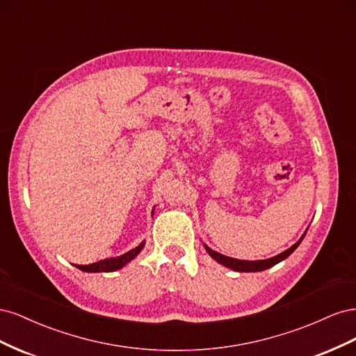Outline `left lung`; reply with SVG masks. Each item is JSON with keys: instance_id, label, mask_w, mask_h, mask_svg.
Instances as JSON below:
<instances>
[{"instance_id": "1", "label": "left lung", "mask_w": 356, "mask_h": 356, "mask_svg": "<svg viewBox=\"0 0 356 356\" xmlns=\"http://www.w3.org/2000/svg\"><path fill=\"white\" fill-rule=\"evenodd\" d=\"M306 236V233L301 236V239L298 242H296L293 246L288 248L286 251L277 254L272 258H267V260H257V261H246V260H238V258H232V257H225L217 251L211 250V248L208 245H204V250H207V252L213 258L215 261H218L220 264L225 266L232 268V270H236V272H261V270H266V268H270L273 267L275 264L281 263L282 260H285L286 257H289L291 254H293L296 251V248L300 245V242L303 241V238Z\"/></svg>"}]
</instances>
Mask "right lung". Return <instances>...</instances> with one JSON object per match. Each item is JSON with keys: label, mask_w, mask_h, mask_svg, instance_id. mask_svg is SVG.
<instances>
[{"label": "right lung", "mask_w": 356, "mask_h": 356, "mask_svg": "<svg viewBox=\"0 0 356 356\" xmlns=\"http://www.w3.org/2000/svg\"><path fill=\"white\" fill-rule=\"evenodd\" d=\"M144 245H145V242L139 243L136 248H134V250H131V251L120 255V257L105 258V260L96 261L93 264H86V266L75 264V267L80 268V270H83V272H90V273H95V272H114V270H118V268H122L123 266H126L129 261H132L134 258L139 252H141Z\"/></svg>", "instance_id": "1"}]
</instances>
